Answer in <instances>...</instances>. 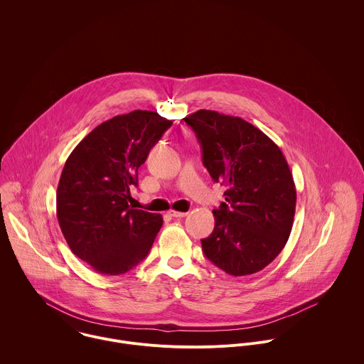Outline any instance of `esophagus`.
<instances>
[{
    "label": "esophagus",
    "instance_id": "34e87169",
    "mask_svg": "<svg viewBox=\"0 0 364 364\" xmlns=\"http://www.w3.org/2000/svg\"><path fill=\"white\" fill-rule=\"evenodd\" d=\"M169 215H171V217H173V218H182V217L188 215V213H186V211H176V210H171V211H169Z\"/></svg>",
    "mask_w": 364,
    "mask_h": 364
}]
</instances>
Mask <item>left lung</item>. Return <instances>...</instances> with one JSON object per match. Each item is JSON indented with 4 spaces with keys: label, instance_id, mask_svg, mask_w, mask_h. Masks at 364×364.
<instances>
[{
    "label": "left lung",
    "instance_id": "left-lung-1",
    "mask_svg": "<svg viewBox=\"0 0 364 364\" xmlns=\"http://www.w3.org/2000/svg\"><path fill=\"white\" fill-rule=\"evenodd\" d=\"M185 123L196 133L203 165L227 186L202 240L211 263L232 276L262 270L284 248L293 227L296 186L280 149L241 117L200 109Z\"/></svg>",
    "mask_w": 364,
    "mask_h": 364
}]
</instances>
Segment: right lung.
<instances>
[{
    "mask_svg": "<svg viewBox=\"0 0 364 364\" xmlns=\"http://www.w3.org/2000/svg\"><path fill=\"white\" fill-rule=\"evenodd\" d=\"M172 126L151 110H133L97 126L67 158L57 186V220L74 255L117 276L144 259L161 214L129 206L139 168Z\"/></svg>",
    "mask_w": 364,
    "mask_h": 364,
    "instance_id": "obj_1",
    "label": "right lung"
}]
</instances>
